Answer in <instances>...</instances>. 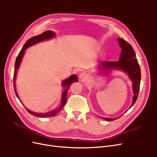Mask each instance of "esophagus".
<instances>
[{
	"label": "esophagus",
	"instance_id": "esophagus-1",
	"mask_svg": "<svg viewBox=\"0 0 157 157\" xmlns=\"http://www.w3.org/2000/svg\"><path fill=\"white\" fill-rule=\"evenodd\" d=\"M79 78L81 81H85L87 78V74L85 72H81L79 74Z\"/></svg>",
	"mask_w": 157,
	"mask_h": 157
}]
</instances>
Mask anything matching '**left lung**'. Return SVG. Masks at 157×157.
<instances>
[{
	"mask_svg": "<svg viewBox=\"0 0 157 157\" xmlns=\"http://www.w3.org/2000/svg\"><path fill=\"white\" fill-rule=\"evenodd\" d=\"M118 43L121 48V53L119 60L117 62H102L100 63V65L101 68L103 70L119 69L128 74L130 79L132 81V90L134 94L132 103L129 108L130 109L135 104L138 97L140 88V81H141V69H140V66L138 63L132 46L126 40L121 38L118 39ZM120 117H121V116L116 118H100L107 121H113Z\"/></svg>",
	"mask_w": 157,
	"mask_h": 157,
	"instance_id": "1",
	"label": "left lung"
}]
</instances>
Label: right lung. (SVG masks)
<instances>
[{"label":"right lung","mask_w":157,"mask_h":157,"mask_svg":"<svg viewBox=\"0 0 157 157\" xmlns=\"http://www.w3.org/2000/svg\"><path fill=\"white\" fill-rule=\"evenodd\" d=\"M55 36V33L53 31L51 30H47L44 32L42 34L40 35H38L34 37H32L31 38H30L29 40H27L26 43L24 44V46H23L22 49H21V51L20 52L18 56L16 57V62H15V65H14V76H13V86H14V92L16 94V97L18 98L19 99V96L16 92V85H15V80H16V73H17V71L18 70V68L20 67V65L21 63V60L23 59V55L25 52V49H27L28 47L34 45L39 42H40V41H43L44 40L46 39H49L52 37H53ZM78 79L77 76L75 75V74H74V75L71 76L69 78L65 79L63 83H62V86L65 87V89L64 91L62 93V102H61V105L60 107L59 108H56V109L52 111H49L46 113H34V112H32L31 111H30L29 109H28L27 108H26V107L23 105V104L22 103V104L25 106V108H26L27 111L31 114L34 115L35 117H40V118H47V117H53L55 116V115L59 113V111H60V110L63 108V107L64 106V105L66 103V101H67V91L69 90V86L74 83V82H78ZM20 100V99H19Z\"/></svg>","instance_id":"right-lung-1"}]
</instances>
